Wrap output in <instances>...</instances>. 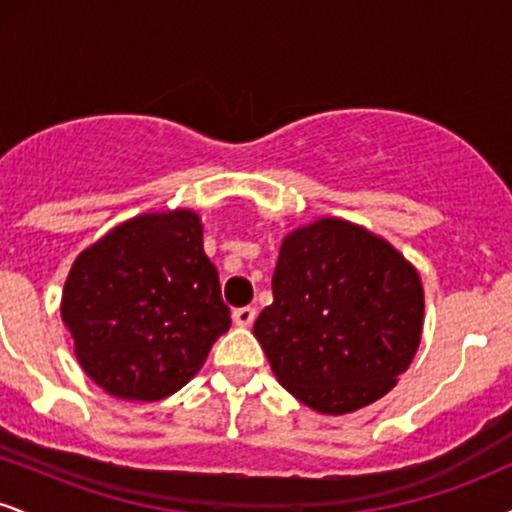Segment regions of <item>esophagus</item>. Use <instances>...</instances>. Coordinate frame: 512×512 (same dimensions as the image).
I'll return each mask as SVG.
<instances>
[{
    "mask_svg": "<svg viewBox=\"0 0 512 512\" xmlns=\"http://www.w3.org/2000/svg\"><path fill=\"white\" fill-rule=\"evenodd\" d=\"M255 317H257V310L250 308V305H243V308L233 310V322H236L238 327H250L252 322H255Z\"/></svg>",
    "mask_w": 512,
    "mask_h": 512,
    "instance_id": "obj_1",
    "label": "esophagus"
}]
</instances>
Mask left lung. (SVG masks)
<instances>
[{
	"instance_id": "obj_1",
	"label": "left lung",
	"mask_w": 512,
	"mask_h": 512,
	"mask_svg": "<svg viewBox=\"0 0 512 512\" xmlns=\"http://www.w3.org/2000/svg\"><path fill=\"white\" fill-rule=\"evenodd\" d=\"M272 293L252 332L276 380L320 414H349L387 395L419 349V274L349 221L322 219L286 236Z\"/></svg>"
}]
</instances>
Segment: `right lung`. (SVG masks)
<instances>
[{"label":"right lung","mask_w":512,"mask_h":512,"mask_svg":"<svg viewBox=\"0 0 512 512\" xmlns=\"http://www.w3.org/2000/svg\"><path fill=\"white\" fill-rule=\"evenodd\" d=\"M62 320L81 368L108 395L156 402L178 392L231 327L199 216H137L81 252Z\"/></svg>","instance_id":"obj_1"}]
</instances>
